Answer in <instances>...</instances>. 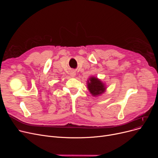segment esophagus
<instances>
[{
  "label": "esophagus",
  "mask_w": 158,
  "mask_h": 158,
  "mask_svg": "<svg viewBox=\"0 0 158 158\" xmlns=\"http://www.w3.org/2000/svg\"><path fill=\"white\" fill-rule=\"evenodd\" d=\"M70 76L72 77L76 76V73H75L74 71H71V72H70Z\"/></svg>",
  "instance_id": "34e87169"
}]
</instances>
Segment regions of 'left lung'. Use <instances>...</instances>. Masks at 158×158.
<instances>
[{
	"mask_svg": "<svg viewBox=\"0 0 158 158\" xmlns=\"http://www.w3.org/2000/svg\"><path fill=\"white\" fill-rule=\"evenodd\" d=\"M87 88L89 93L94 97H98L104 94L106 90L104 82L98 77L92 76L87 81Z\"/></svg>",
	"mask_w": 158,
	"mask_h": 158,
	"instance_id": "1",
	"label": "left lung"
}]
</instances>
